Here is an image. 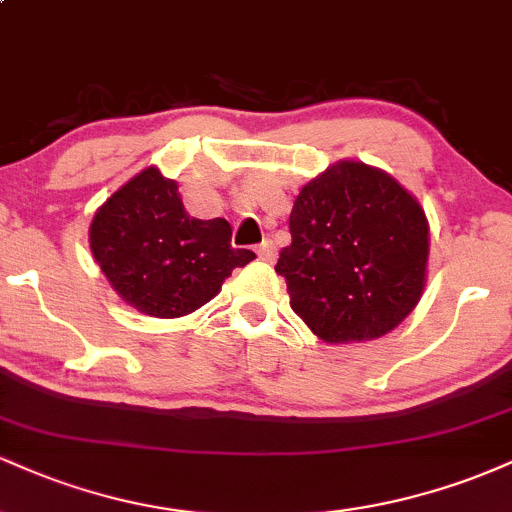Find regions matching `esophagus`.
<instances>
[{"instance_id": "obj_1", "label": "esophagus", "mask_w": 512, "mask_h": 512, "mask_svg": "<svg viewBox=\"0 0 512 512\" xmlns=\"http://www.w3.org/2000/svg\"><path fill=\"white\" fill-rule=\"evenodd\" d=\"M257 257H260L262 262H274V257H276V248H274L272 240H264V243L260 245V248H257Z\"/></svg>"}]
</instances>
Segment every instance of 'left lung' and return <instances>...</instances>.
I'll list each match as a JSON object with an SVG mask.
<instances>
[{
	"label": "left lung",
	"instance_id": "left-lung-1",
	"mask_svg": "<svg viewBox=\"0 0 512 512\" xmlns=\"http://www.w3.org/2000/svg\"><path fill=\"white\" fill-rule=\"evenodd\" d=\"M276 274L322 342H370L395 330L426 286L428 221L385 170L339 161L303 185Z\"/></svg>",
	"mask_w": 512,
	"mask_h": 512
}]
</instances>
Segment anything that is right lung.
<instances>
[{
    "label": "right lung",
    "mask_w": 512,
    "mask_h": 512,
    "mask_svg": "<svg viewBox=\"0 0 512 512\" xmlns=\"http://www.w3.org/2000/svg\"><path fill=\"white\" fill-rule=\"evenodd\" d=\"M88 243L117 296L151 317L195 313L233 269L255 260L252 250H233L226 219L187 214L178 182L154 166L96 211Z\"/></svg>",
    "instance_id": "obj_1"
}]
</instances>
